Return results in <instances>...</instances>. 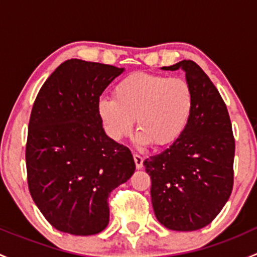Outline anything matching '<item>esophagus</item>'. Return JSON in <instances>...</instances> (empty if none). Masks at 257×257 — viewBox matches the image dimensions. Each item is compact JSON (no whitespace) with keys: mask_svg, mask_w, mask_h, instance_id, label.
<instances>
[{"mask_svg":"<svg viewBox=\"0 0 257 257\" xmlns=\"http://www.w3.org/2000/svg\"><path fill=\"white\" fill-rule=\"evenodd\" d=\"M133 158H134V162H136L137 169H142V168H143V157L134 153Z\"/></svg>","mask_w":257,"mask_h":257,"instance_id":"obj_1","label":"esophagus"}]
</instances>
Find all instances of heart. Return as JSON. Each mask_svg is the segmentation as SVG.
<instances>
[{
  "instance_id": "obj_1",
  "label": "heart",
  "mask_w": 257,
  "mask_h": 257,
  "mask_svg": "<svg viewBox=\"0 0 257 257\" xmlns=\"http://www.w3.org/2000/svg\"><path fill=\"white\" fill-rule=\"evenodd\" d=\"M113 98L98 103V114L108 136L120 141L137 128L139 144L167 147L178 141L188 126L194 94L185 79L134 73L121 79Z\"/></svg>"
}]
</instances>
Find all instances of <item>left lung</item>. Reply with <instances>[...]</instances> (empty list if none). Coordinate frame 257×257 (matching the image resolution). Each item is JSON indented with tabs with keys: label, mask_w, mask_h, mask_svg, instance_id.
I'll use <instances>...</instances> for the list:
<instances>
[{
	"label": "left lung",
	"mask_w": 257,
	"mask_h": 257,
	"mask_svg": "<svg viewBox=\"0 0 257 257\" xmlns=\"http://www.w3.org/2000/svg\"><path fill=\"white\" fill-rule=\"evenodd\" d=\"M180 68L194 94L190 120L183 136L145 159L144 167L160 224L175 231H194L209 225L229 200L235 139L226 104L195 62L184 59L162 69Z\"/></svg>",
	"instance_id": "obj_1"
}]
</instances>
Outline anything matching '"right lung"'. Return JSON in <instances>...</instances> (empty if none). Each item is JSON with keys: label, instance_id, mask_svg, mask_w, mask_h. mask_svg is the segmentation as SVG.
Listing matches in <instances>:
<instances>
[{"label": "right lung", "instance_id": "add662e5", "mask_svg": "<svg viewBox=\"0 0 257 257\" xmlns=\"http://www.w3.org/2000/svg\"><path fill=\"white\" fill-rule=\"evenodd\" d=\"M124 68L68 59L33 103L26 144L33 201L57 230L88 236L109 222L108 198L136 170L133 155L105 134L99 97Z\"/></svg>", "mask_w": 257, "mask_h": 257}]
</instances>
